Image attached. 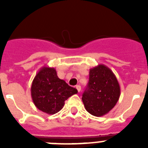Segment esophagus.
I'll return each instance as SVG.
<instances>
[{
	"label": "esophagus",
	"instance_id": "34e87169",
	"mask_svg": "<svg viewBox=\"0 0 148 148\" xmlns=\"http://www.w3.org/2000/svg\"><path fill=\"white\" fill-rule=\"evenodd\" d=\"M76 88H77V91H78V92H80V91H81V87L80 85H77L76 86Z\"/></svg>",
	"mask_w": 148,
	"mask_h": 148
}]
</instances>
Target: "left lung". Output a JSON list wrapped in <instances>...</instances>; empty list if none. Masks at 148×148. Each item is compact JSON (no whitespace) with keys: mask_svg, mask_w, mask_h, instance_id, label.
Masks as SVG:
<instances>
[{"mask_svg":"<svg viewBox=\"0 0 148 148\" xmlns=\"http://www.w3.org/2000/svg\"><path fill=\"white\" fill-rule=\"evenodd\" d=\"M121 88L113 71L103 64L90 69L89 82L82 95L86 110L101 117L114 108L119 100Z\"/></svg>","mask_w":148,"mask_h":148,"instance_id":"8db88e82","label":"left lung"}]
</instances>
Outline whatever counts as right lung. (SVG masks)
<instances>
[{
  "mask_svg": "<svg viewBox=\"0 0 148 148\" xmlns=\"http://www.w3.org/2000/svg\"><path fill=\"white\" fill-rule=\"evenodd\" d=\"M31 93L36 108L48 114H54L62 109L68 97L77 93V90L59 78L53 67L45 66L34 77Z\"/></svg>",
  "mask_w": 148,
  "mask_h": 148,
  "instance_id": "right-lung-1",
  "label": "right lung"
}]
</instances>
